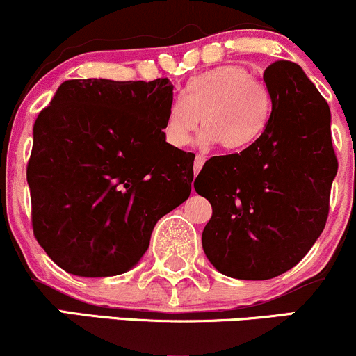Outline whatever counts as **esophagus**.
<instances>
[{
    "label": "esophagus",
    "instance_id": "1",
    "mask_svg": "<svg viewBox=\"0 0 356 356\" xmlns=\"http://www.w3.org/2000/svg\"><path fill=\"white\" fill-rule=\"evenodd\" d=\"M204 162H206V157H204V155H201V154L195 155V159H194V174H199V170L202 169Z\"/></svg>",
    "mask_w": 356,
    "mask_h": 356
}]
</instances>
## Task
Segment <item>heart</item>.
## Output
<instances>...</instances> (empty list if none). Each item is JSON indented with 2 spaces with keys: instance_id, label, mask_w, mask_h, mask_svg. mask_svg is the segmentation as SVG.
<instances>
[{
  "instance_id": "obj_1",
  "label": "heart",
  "mask_w": 356,
  "mask_h": 356,
  "mask_svg": "<svg viewBox=\"0 0 356 356\" xmlns=\"http://www.w3.org/2000/svg\"><path fill=\"white\" fill-rule=\"evenodd\" d=\"M269 97L263 83L246 68L224 65L201 73L186 85L182 99L167 110L164 137L182 149L201 125L204 144H220L226 150H243L254 144L268 122Z\"/></svg>"
}]
</instances>
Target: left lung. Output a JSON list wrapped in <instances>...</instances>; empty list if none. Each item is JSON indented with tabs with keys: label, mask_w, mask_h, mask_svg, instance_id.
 <instances>
[{
	"label": "left lung",
	"mask_w": 356,
	"mask_h": 356,
	"mask_svg": "<svg viewBox=\"0 0 356 356\" xmlns=\"http://www.w3.org/2000/svg\"><path fill=\"white\" fill-rule=\"evenodd\" d=\"M263 79V134L243 152L209 159L194 181L212 206L204 252L236 280H271L303 259L325 229L338 170L330 107L300 65L275 61Z\"/></svg>",
	"instance_id": "8db88e82"
}]
</instances>
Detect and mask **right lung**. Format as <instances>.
Masks as SVG:
<instances>
[{"mask_svg": "<svg viewBox=\"0 0 356 356\" xmlns=\"http://www.w3.org/2000/svg\"><path fill=\"white\" fill-rule=\"evenodd\" d=\"M169 79L67 80L33 127L26 167L35 238L61 269L129 271L154 226L191 194L194 157L169 145Z\"/></svg>", "mask_w": 356, "mask_h": 356, "instance_id": "1", "label": "right lung"}]
</instances>
